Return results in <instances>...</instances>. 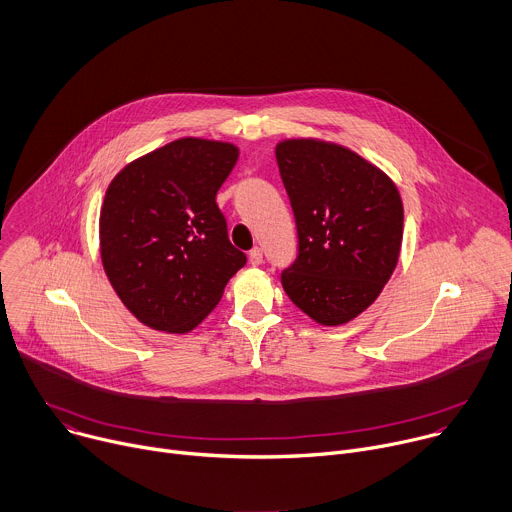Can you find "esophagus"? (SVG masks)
Here are the masks:
<instances>
[{
    "mask_svg": "<svg viewBox=\"0 0 512 512\" xmlns=\"http://www.w3.org/2000/svg\"><path fill=\"white\" fill-rule=\"evenodd\" d=\"M249 261H251L253 265H261V263H263V251H261L259 247L251 249V253H249Z\"/></svg>",
    "mask_w": 512,
    "mask_h": 512,
    "instance_id": "34e87169",
    "label": "esophagus"
}]
</instances>
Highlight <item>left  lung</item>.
I'll list each match as a JSON object with an SVG mask.
<instances>
[{"label": "left lung", "instance_id": "obj_1", "mask_svg": "<svg viewBox=\"0 0 512 512\" xmlns=\"http://www.w3.org/2000/svg\"><path fill=\"white\" fill-rule=\"evenodd\" d=\"M275 159L298 228V257L282 286L312 320L339 327L374 304L396 269L398 188L351 149L318 138L277 143Z\"/></svg>", "mask_w": 512, "mask_h": 512}]
</instances>
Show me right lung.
Returning a JSON list of instances; mask_svg holds the SVG:
<instances>
[{"label": "right lung", "instance_id": "1", "mask_svg": "<svg viewBox=\"0 0 512 512\" xmlns=\"http://www.w3.org/2000/svg\"><path fill=\"white\" fill-rule=\"evenodd\" d=\"M239 159L230 143L185 136L128 163L100 212L104 271L147 327L190 333L245 263L216 192Z\"/></svg>", "mask_w": 512, "mask_h": 512}]
</instances>
